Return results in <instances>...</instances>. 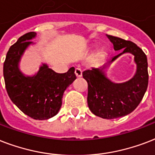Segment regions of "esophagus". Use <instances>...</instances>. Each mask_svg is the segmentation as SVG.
<instances>
[{
  "label": "esophagus",
  "mask_w": 155,
  "mask_h": 155,
  "mask_svg": "<svg viewBox=\"0 0 155 155\" xmlns=\"http://www.w3.org/2000/svg\"><path fill=\"white\" fill-rule=\"evenodd\" d=\"M75 74L78 78H80V77L82 76V71L79 68H76L75 69Z\"/></svg>",
  "instance_id": "1"
}]
</instances>
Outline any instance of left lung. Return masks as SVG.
Returning a JSON list of instances; mask_svg holds the SVG:
<instances>
[{
	"label": "left lung",
	"instance_id": "obj_1",
	"mask_svg": "<svg viewBox=\"0 0 155 155\" xmlns=\"http://www.w3.org/2000/svg\"><path fill=\"white\" fill-rule=\"evenodd\" d=\"M107 36L112 43L115 51H123L107 61L103 66L92 68L82 73L88 83L87 104L91 112L104 119H116L127 116L141 103L148 86V63L144 51L137 44L118 37ZM134 56L136 73L130 80L115 84L106 75L104 69L122 54Z\"/></svg>",
	"mask_w": 155,
	"mask_h": 155
}]
</instances>
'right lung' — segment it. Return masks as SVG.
Here are the masks:
<instances>
[{
	"instance_id": "right-lung-1",
	"label": "right lung",
	"mask_w": 155,
	"mask_h": 155,
	"mask_svg": "<svg viewBox=\"0 0 155 155\" xmlns=\"http://www.w3.org/2000/svg\"><path fill=\"white\" fill-rule=\"evenodd\" d=\"M36 36L29 32L9 48L4 62L3 74L7 93L12 102L24 114L35 120H48L58 113L64 91L76 79L72 67L64 74H57L42 64L33 76H26L19 69L24 52Z\"/></svg>"
}]
</instances>
